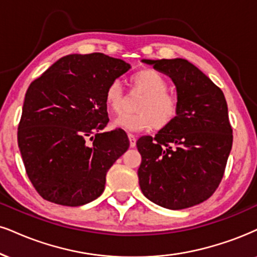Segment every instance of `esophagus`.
<instances>
[{"mask_svg":"<svg viewBox=\"0 0 257 257\" xmlns=\"http://www.w3.org/2000/svg\"><path fill=\"white\" fill-rule=\"evenodd\" d=\"M128 141H130V147L135 148L136 147V137L132 134H128Z\"/></svg>","mask_w":257,"mask_h":257,"instance_id":"esophagus-1","label":"esophagus"}]
</instances>
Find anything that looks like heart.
<instances>
[{
  "label": "heart",
  "mask_w": 257,
  "mask_h": 257,
  "mask_svg": "<svg viewBox=\"0 0 257 257\" xmlns=\"http://www.w3.org/2000/svg\"><path fill=\"white\" fill-rule=\"evenodd\" d=\"M132 91L144 96L137 104V113L123 114L114 121L116 127L130 131H144L150 127L163 130L172 125L179 115L180 101L168 91L166 77L154 69H143L130 78ZM126 96L119 82H112L104 93V104L108 112L120 114L125 107Z\"/></svg>",
  "instance_id": "1"
}]
</instances>
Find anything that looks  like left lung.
<instances>
[{
	"mask_svg": "<svg viewBox=\"0 0 257 257\" xmlns=\"http://www.w3.org/2000/svg\"><path fill=\"white\" fill-rule=\"evenodd\" d=\"M143 62L172 77L180 109L172 125L154 138L137 141L139 186L149 200L162 207H192L216 192L225 172L232 148L225 96L186 59Z\"/></svg>",
	"mask_w": 257,
	"mask_h": 257,
	"instance_id": "8db88e82",
	"label": "left lung"
}]
</instances>
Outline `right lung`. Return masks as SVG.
Returning <instances> with one entry per match:
<instances>
[{"mask_svg": "<svg viewBox=\"0 0 257 257\" xmlns=\"http://www.w3.org/2000/svg\"><path fill=\"white\" fill-rule=\"evenodd\" d=\"M130 68L99 52L69 55L30 84L18 144L41 198L74 207L102 194L107 172L130 147L125 132H101L109 121L104 93Z\"/></svg>", "mask_w": 257, "mask_h": 257, "instance_id": "1", "label": "right lung"}]
</instances>
